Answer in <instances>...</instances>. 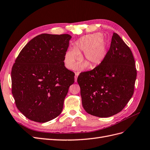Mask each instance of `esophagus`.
I'll return each mask as SVG.
<instances>
[{
  "label": "esophagus",
  "instance_id": "1",
  "mask_svg": "<svg viewBox=\"0 0 150 150\" xmlns=\"http://www.w3.org/2000/svg\"><path fill=\"white\" fill-rule=\"evenodd\" d=\"M79 76V73H75V76H74V81L75 82H77V77Z\"/></svg>",
  "mask_w": 150,
  "mask_h": 150
}]
</instances>
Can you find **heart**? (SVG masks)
<instances>
[{
  "mask_svg": "<svg viewBox=\"0 0 150 150\" xmlns=\"http://www.w3.org/2000/svg\"><path fill=\"white\" fill-rule=\"evenodd\" d=\"M84 51L86 60L92 66L100 64L107 54V43L100 33L87 35L77 40L73 49H69L64 54L65 66L73 69L80 59V53ZM84 62L77 67L78 69H84L88 67V63Z\"/></svg>",
  "mask_w": 150,
  "mask_h": 150,
  "instance_id": "obj_1",
  "label": "heart"
}]
</instances>
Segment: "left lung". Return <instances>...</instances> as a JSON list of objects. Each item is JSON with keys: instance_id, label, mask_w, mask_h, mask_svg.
I'll use <instances>...</instances> for the list:
<instances>
[{"instance_id": "left-lung-1", "label": "left lung", "mask_w": 150, "mask_h": 150, "mask_svg": "<svg viewBox=\"0 0 150 150\" xmlns=\"http://www.w3.org/2000/svg\"><path fill=\"white\" fill-rule=\"evenodd\" d=\"M136 78L132 51L119 35L113 33L104 59L77 77L84 110L99 117L117 114L132 98Z\"/></svg>"}]
</instances>
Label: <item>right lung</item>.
<instances>
[{"label":"right lung","instance_id":"add662e5","mask_svg":"<svg viewBox=\"0 0 150 150\" xmlns=\"http://www.w3.org/2000/svg\"><path fill=\"white\" fill-rule=\"evenodd\" d=\"M71 37L43 33L31 40L20 51L11 72L15 105L28 119L45 123L63 110L74 73L64 66Z\"/></svg>","mask_w":150,"mask_h":150}]
</instances>
